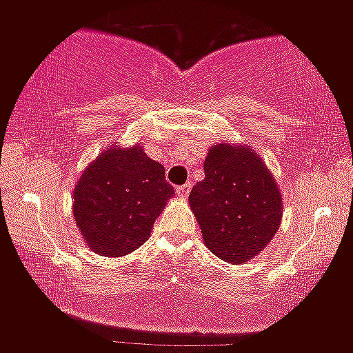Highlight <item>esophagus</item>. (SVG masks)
<instances>
[{"instance_id": "esophagus-1", "label": "esophagus", "mask_w": 353, "mask_h": 353, "mask_svg": "<svg viewBox=\"0 0 353 353\" xmlns=\"http://www.w3.org/2000/svg\"><path fill=\"white\" fill-rule=\"evenodd\" d=\"M190 190H192V184L186 183V184H181V186H177V195L181 196V199H186L188 193H190Z\"/></svg>"}]
</instances>
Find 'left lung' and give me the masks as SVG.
<instances>
[{
    "label": "left lung",
    "instance_id": "1",
    "mask_svg": "<svg viewBox=\"0 0 353 353\" xmlns=\"http://www.w3.org/2000/svg\"><path fill=\"white\" fill-rule=\"evenodd\" d=\"M203 172V181L188 199L203 243L223 261H249L281 226L282 195L276 181L261 157L242 144H214Z\"/></svg>",
    "mask_w": 353,
    "mask_h": 353
}]
</instances>
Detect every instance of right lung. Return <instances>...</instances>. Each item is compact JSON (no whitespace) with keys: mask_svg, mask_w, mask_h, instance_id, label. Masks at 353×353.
<instances>
[{"mask_svg":"<svg viewBox=\"0 0 353 353\" xmlns=\"http://www.w3.org/2000/svg\"><path fill=\"white\" fill-rule=\"evenodd\" d=\"M174 196L165 169L143 146H111L83 170L72 190V214L88 249L108 258L130 254L150 239Z\"/></svg>","mask_w":353,"mask_h":353,"instance_id":"obj_1","label":"right lung"}]
</instances>
